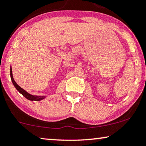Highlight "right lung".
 I'll list each match as a JSON object with an SVG mask.
<instances>
[{
    "mask_svg": "<svg viewBox=\"0 0 146 146\" xmlns=\"http://www.w3.org/2000/svg\"><path fill=\"white\" fill-rule=\"evenodd\" d=\"M11 81L13 82V84L15 88H16L17 90L19 91V93H21L22 95L24 97L26 98L27 99H28L29 100H32V101H40L41 100H43L45 96H34V95H32L30 94L27 93V92L25 91V90H24L23 88H21V87L19 86H18L17 84V83L15 82L14 79H13V73H12V69L11 67Z\"/></svg>",
    "mask_w": 146,
    "mask_h": 146,
    "instance_id": "obj_1",
    "label": "right lung"
}]
</instances>
